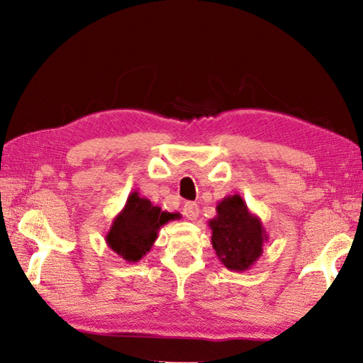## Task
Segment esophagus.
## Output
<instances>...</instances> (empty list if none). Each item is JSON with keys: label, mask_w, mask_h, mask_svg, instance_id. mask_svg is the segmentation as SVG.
I'll return each mask as SVG.
<instances>
[{"label": "esophagus", "mask_w": 363, "mask_h": 363, "mask_svg": "<svg viewBox=\"0 0 363 363\" xmlns=\"http://www.w3.org/2000/svg\"><path fill=\"white\" fill-rule=\"evenodd\" d=\"M182 213L186 215L189 220L195 221L198 218V215H199V207H198L196 203H186V204H184Z\"/></svg>", "instance_id": "esophagus-1"}]
</instances>
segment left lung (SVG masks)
<instances>
[{"instance_id": "8db88e82", "label": "left lung", "mask_w": 363, "mask_h": 363, "mask_svg": "<svg viewBox=\"0 0 363 363\" xmlns=\"http://www.w3.org/2000/svg\"><path fill=\"white\" fill-rule=\"evenodd\" d=\"M209 228L217 257L230 272H246L256 265L268 242L262 220L238 194L223 198L217 204V215L209 221Z\"/></svg>"}]
</instances>
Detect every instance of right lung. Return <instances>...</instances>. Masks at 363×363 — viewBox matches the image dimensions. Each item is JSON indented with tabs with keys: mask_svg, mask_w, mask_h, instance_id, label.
Instances as JSON below:
<instances>
[{
	"mask_svg": "<svg viewBox=\"0 0 363 363\" xmlns=\"http://www.w3.org/2000/svg\"><path fill=\"white\" fill-rule=\"evenodd\" d=\"M174 218L176 213L162 212L159 206L142 198L138 191H133L125 207L113 218L106 234V243L129 264L138 262L152 248L160 228Z\"/></svg>",
	"mask_w": 363,
	"mask_h": 363,
	"instance_id": "1",
	"label": "right lung"
}]
</instances>
